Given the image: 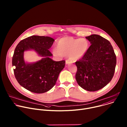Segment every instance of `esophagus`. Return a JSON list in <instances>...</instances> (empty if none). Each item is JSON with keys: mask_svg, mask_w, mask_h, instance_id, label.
<instances>
[{"mask_svg": "<svg viewBox=\"0 0 127 127\" xmlns=\"http://www.w3.org/2000/svg\"><path fill=\"white\" fill-rule=\"evenodd\" d=\"M72 63V62L71 60H69V59L66 60V64H71Z\"/></svg>", "mask_w": 127, "mask_h": 127, "instance_id": "esophagus-1", "label": "esophagus"}]
</instances>
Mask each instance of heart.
<instances>
[{"label": "heart", "mask_w": 127, "mask_h": 127, "mask_svg": "<svg viewBox=\"0 0 127 127\" xmlns=\"http://www.w3.org/2000/svg\"><path fill=\"white\" fill-rule=\"evenodd\" d=\"M89 45L88 41L85 38L64 37L57 41V50H53V53L55 55L59 56L68 55L71 60L75 61L84 56Z\"/></svg>", "instance_id": "1"}]
</instances>
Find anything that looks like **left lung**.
Here are the masks:
<instances>
[{"instance_id": "obj_1", "label": "left lung", "mask_w": 127, "mask_h": 127, "mask_svg": "<svg viewBox=\"0 0 127 127\" xmlns=\"http://www.w3.org/2000/svg\"><path fill=\"white\" fill-rule=\"evenodd\" d=\"M91 43L84 56L75 62V78L78 84L89 92H95L112 79L117 59L114 49L107 40L97 34L85 37Z\"/></svg>"}]
</instances>
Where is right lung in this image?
Returning a JSON list of instances; mask_svg holds the SVG:
<instances>
[{"instance_id": "1", "label": "right lung", "mask_w": 127, "mask_h": 127, "mask_svg": "<svg viewBox=\"0 0 127 127\" xmlns=\"http://www.w3.org/2000/svg\"><path fill=\"white\" fill-rule=\"evenodd\" d=\"M54 40L49 37L32 35L22 40L16 46L12 59L15 77L19 83L29 91L43 94L55 85L65 61H54L49 49ZM32 49L43 58L33 64H26L23 59L25 50Z\"/></svg>"}]
</instances>
